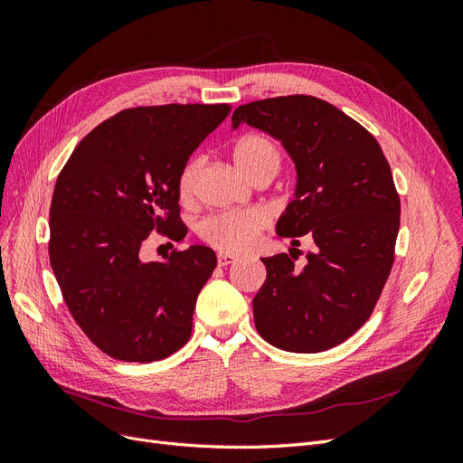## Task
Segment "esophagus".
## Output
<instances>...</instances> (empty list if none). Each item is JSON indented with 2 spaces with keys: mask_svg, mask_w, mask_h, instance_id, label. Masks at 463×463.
Listing matches in <instances>:
<instances>
[{
  "mask_svg": "<svg viewBox=\"0 0 463 463\" xmlns=\"http://www.w3.org/2000/svg\"><path fill=\"white\" fill-rule=\"evenodd\" d=\"M235 260H237V257L232 255V253H218V264H220V266L233 264Z\"/></svg>",
  "mask_w": 463,
  "mask_h": 463,
  "instance_id": "esophagus-1",
  "label": "esophagus"
}]
</instances>
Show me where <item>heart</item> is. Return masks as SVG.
Wrapping results in <instances>:
<instances>
[{
	"label": "heart",
	"mask_w": 463,
	"mask_h": 463,
	"mask_svg": "<svg viewBox=\"0 0 463 463\" xmlns=\"http://www.w3.org/2000/svg\"><path fill=\"white\" fill-rule=\"evenodd\" d=\"M233 162L240 170L253 179L260 174L276 175L279 170V150L270 137L262 133H247L233 146ZM201 158H191L177 179V191L181 199H189L193 193L194 177H197ZM266 226V214L257 208L226 210L203 220L199 233L206 243L226 250V253H241L255 243L257 235Z\"/></svg>",
	"instance_id": "1"
}]
</instances>
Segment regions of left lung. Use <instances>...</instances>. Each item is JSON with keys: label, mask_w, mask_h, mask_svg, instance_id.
<instances>
[{"label": "left lung", "mask_w": 463, "mask_h": 463, "mask_svg": "<svg viewBox=\"0 0 463 463\" xmlns=\"http://www.w3.org/2000/svg\"><path fill=\"white\" fill-rule=\"evenodd\" d=\"M241 123L278 138L296 164V194L276 233L317 245L303 269L291 253L260 259L255 326L284 352H325L365 325L394 262L400 197L388 160L363 125L315 96L249 102L233 111V129Z\"/></svg>", "instance_id": "obj_1"}]
</instances>
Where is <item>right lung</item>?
<instances>
[{"instance_id":"add662e5","label":"right lung","mask_w":463,"mask_h":463,"mask_svg":"<svg viewBox=\"0 0 463 463\" xmlns=\"http://www.w3.org/2000/svg\"><path fill=\"white\" fill-rule=\"evenodd\" d=\"M230 111L228 104L123 109L82 138L55 181L52 270L77 325L109 357L150 363L189 340L216 253L191 245L145 262L141 250L152 230L185 237L179 174Z\"/></svg>"}]
</instances>
